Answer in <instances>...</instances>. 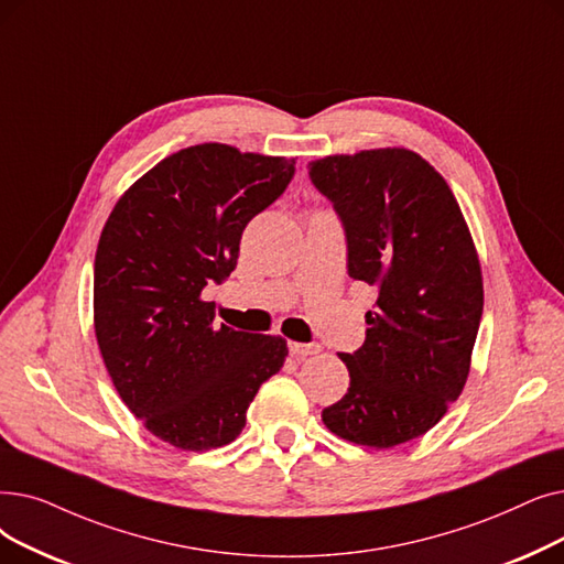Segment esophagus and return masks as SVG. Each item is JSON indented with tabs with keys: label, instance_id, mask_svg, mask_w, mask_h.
Returning <instances> with one entry per match:
<instances>
[{
	"label": "esophagus",
	"instance_id": "esophagus-1",
	"mask_svg": "<svg viewBox=\"0 0 564 564\" xmlns=\"http://www.w3.org/2000/svg\"><path fill=\"white\" fill-rule=\"evenodd\" d=\"M290 352L295 355V357H308V355L321 352V346H317V343H297V340H292L290 343Z\"/></svg>",
	"mask_w": 564,
	"mask_h": 564
}]
</instances>
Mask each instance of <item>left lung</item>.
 Instances as JSON below:
<instances>
[{"label":"left lung","mask_w":564,"mask_h":564,"mask_svg":"<svg viewBox=\"0 0 564 564\" xmlns=\"http://www.w3.org/2000/svg\"><path fill=\"white\" fill-rule=\"evenodd\" d=\"M348 239V274L378 290L366 340L340 352L350 387L323 410L348 443L389 449L424 435L460 397L484 311L481 267L437 170L405 147L308 163Z\"/></svg>","instance_id":"8db88e82"}]
</instances>
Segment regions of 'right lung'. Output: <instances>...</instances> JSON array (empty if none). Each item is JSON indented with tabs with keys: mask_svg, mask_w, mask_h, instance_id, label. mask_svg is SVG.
<instances>
[{
	"mask_svg": "<svg viewBox=\"0 0 564 564\" xmlns=\"http://www.w3.org/2000/svg\"><path fill=\"white\" fill-rule=\"evenodd\" d=\"M295 175V159L193 144L117 200L94 260V332L119 399L163 443L224 447L281 371V336L214 327L209 283L239 258L241 232Z\"/></svg>",
	"mask_w": 564,
	"mask_h": 564,
	"instance_id": "add662e5",
	"label": "right lung"
}]
</instances>
